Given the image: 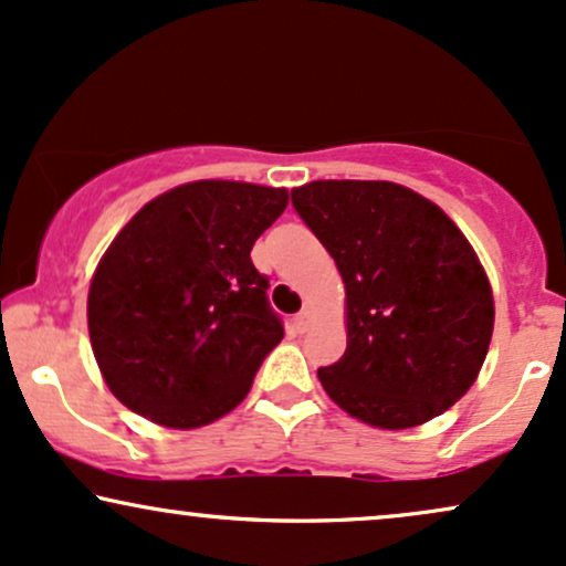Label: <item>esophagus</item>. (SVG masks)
I'll return each mask as SVG.
<instances>
[{
    "instance_id": "esophagus-1",
    "label": "esophagus",
    "mask_w": 566,
    "mask_h": 566,
    "mask_svg": "<svg viewBox=\"0 0 566 566\" xmlns=\"http://www.w3.org/2000/svg\"><path fill=\"white\" fill-rule=\"evenodd\" d=\"M292 326H295L297 335H305V332H308V326H311V311L303 308L301 313H297V316L292 318Z\"/></svg>"
}]
</instances>
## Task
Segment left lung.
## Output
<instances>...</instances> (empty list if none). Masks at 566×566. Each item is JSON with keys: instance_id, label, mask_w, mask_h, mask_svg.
Wrapping results in <instances>:
<instances>
[{"instance_id": "obj_1", "label": "left lung", "mask_w": 566, "mask_h": 566, "mask_svg": "<svg viewBox=\"0 0 566 566\" xmlns=\"http://www.w3.org/2000/svg\"><path fill=\"white\" fill-rule=\"evenodd\" d=\"M292 206L345 282L348 348L318 369L326 395L382 430L448 411L493 337V292L467 237L392 181H311Z\"/></svg>"}]
</instances>
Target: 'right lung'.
Returning <instances> with one entry per match:
<instances>
[{
	"label": "right lung",
	"mask_w": 566,
	"mask_h": 566,
	"mask_svg": "<svg viewBox=\"0 0 566 566\" xmlns=\"http://www.w3.org/2000/svg\"><path fill=\"white\" fill-rule=\"evenodd\" d=\"M284 208L287 189L192 181L120 229L86 305L94 358L120 403L192 430L250 392L284 337L250 250Z\"/></svg>",
	"instance_id": "obj_1"
}]
</instances>
